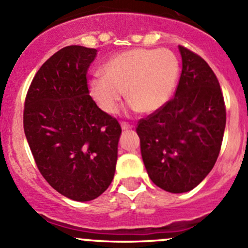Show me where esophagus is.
Returning a JSON list of instances; mask_svg holds the SVG:
<instances>
[{
	"mask_svg": "<svg viewBox=\"0 0 248 248\" xmlns=\"http://www.w3.org/2000/svg\"><path fill=\"white\" fill-rule=\"evenodd\" d=\"M121 128H122V131H128V129L132 128V126L129 124H127V122H122Z\"/></svg>",
	"mask_w": 248,
	"mask_h": 248,
	"instance_id": "34e87169",
	"label": "esophagus"
}]
</instances>
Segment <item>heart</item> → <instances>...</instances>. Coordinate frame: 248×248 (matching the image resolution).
Returning a JSON list of instances; mask_svg holds the SVG:
<instances>
[{
	"label": "heart",
	"instance_id": "obj_1",
	"mask_svg": "<svg viewBox=\"0 0 248 248\" xmlns=\"http://www.w3.org/2000/svg\"><path fill=\"white\" fill-rule=\"evenodd\" d=\"M90 80V93L104 112L119 110L124 90L131 108L155 112L168 103L176 86L180 62L171 50L139 49L120 52Z\"/></svg>",
	"mask_w": 248,
	"mask_h": 248
}]
</instances>
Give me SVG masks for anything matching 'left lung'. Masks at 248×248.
Returning <instances> with one entry per match:
<instances>
[{
    "mask_svg": "<svg viewBox=\"0 0 248 248\" xmlns=\"http://www.w3.org/2000/svg\"><path fill=\"white\" fill-rule=\"evenodd\" d=\"M182 72L174 98L138 122L150 179L170 193L198 186L214 168L226 128L219 82L204 59L179 46Z\"/></svg>",
    "mask_w": 248,
    "mask_h": 248,
    "instance_id": "1",
    "label": "left lung"
}]
</instances>
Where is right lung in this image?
Segmentation results:
<instances>
[{
  "mask_svg": "<svg viewBox=\"0 0 248 248\" xmlns=\"http://www.w3.org/2000/svg\"><path fill=\"white\" fill-rule=\"evenodd\" d=\"M96 49L69 46L39 68L27 91L24 131L34 162L62 196L89 202L111 184L121 126L89 94Z\"/></svg>",
  "mask_w": 248,
  "mask_h": 248,
  "instance_id": "obj_1",
  "label": "right lung"
}]
</instances>
